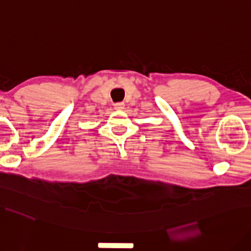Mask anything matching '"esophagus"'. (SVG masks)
Masks as SVG:
<instances>
[{"label": "esophagus", "mask_w": 251, "mask_h": 251, "mask_svg": "<svg viewBox=\"0 0 251 251\" xmlns=\"http://www.w3.org/2000/svg\"><path fill=\"white\" fill-rule=\"evenodd\" d=\"M114 107L116 110H123L124 107H125V103L124 102H116L114 104Z\"/></svg>", "instance_id": "obj_1"}]
</instances>
